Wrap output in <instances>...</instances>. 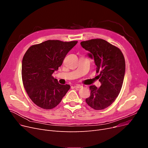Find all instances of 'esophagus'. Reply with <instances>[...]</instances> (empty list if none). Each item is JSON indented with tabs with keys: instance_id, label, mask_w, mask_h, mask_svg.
<instances>
[{
	"instance_id": "34e87169",
	"label": "esophagus",
	"mask_w": 148,
	"mask_h": 148,
	"mask_svg": "<svg viewBox=\"0 0 148 148\" xmlns=\"http://www.w3.org/2000/svg\"><path fill=\"white\" fill-rule=\"evenodd\" d=\"M82 86L81 85H76V86H74V88H81Z\"/></svg>"
}]
</instances>
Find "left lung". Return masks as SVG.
I'll return each mask as SVG.
<instances>
[{
	"mask_svg": "<svg viewBox=\"0 0 148 148\" xmlns=\"http://www.w3.org/2000/svg\"><path fill=\"white\" fill-rule=\"evenodd\" d=\"M81 45L94 59L101 83L99 88L90 86V96L86 101L91 108L103 110L114 102L121 90L125 72L123 55L118 47L101 38L84 41Z\"/></svg>",
	"mask_w": 148,
	"mask_h": 148,
	"instance_id": "obj_1",
	"label": "left lung"
}]
</instances>
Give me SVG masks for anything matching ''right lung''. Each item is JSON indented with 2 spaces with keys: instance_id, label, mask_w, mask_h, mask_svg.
I'll return each mask as SVG.
<instances>
[{
  "instance_id": "add662e5",
  "label": "right lung",
  "mask_w": 148,
  "mask_h": 148,
  "mask_svg": "<svg viewBox=\"0 0 148 148\" xmlns=\"http://www.w3.org/2000/svg\"><path fill=\"white\" fill-rule=\"evenodd\" d=\"M77 43L47 40L32 45L26 52L22 65L23 84L30 99L39 107L55 108L70 89L68 84H59L52 74Z\"/></svg>"
}]
</instances>
